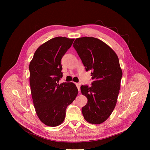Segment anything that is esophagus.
I'll return each instance as SVG.
<instances>
[{
    "mask_svg": "<svg viewBox=\"0 0 150 150\" xmlns=\"http://www.w3.org/2000/svg\"><path fill=\"white\" fill-rule=\"evenodd\" d=\"M76 86L78 90V91L80 90V87H81V84L79 83H76Z\"/></svg>",
    "mask_w": 150,
    "mask_h": 150,
    "instance_id": "34e87169",
    "label": "esophagus"
}]
</instances>
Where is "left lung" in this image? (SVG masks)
<instances>
[{"mask_svg": "<svg viewBox=\"0 0 150 150\" xmlns=\"http://www.w3.org/2000/svg\"><path fill=\"white\" fill-rule=\"evenodd\" d=\"M86 71H91V86L82 85L81 91L87 97L82 108L84 119L93 124H100L110 116L116 104L122 71L115 52L100 40L83 37L73 44Z\"/></svg>", "mask_w": 150, "mask_h": 150, "instance_id": "1", "label": "left lung"}]
</instances>
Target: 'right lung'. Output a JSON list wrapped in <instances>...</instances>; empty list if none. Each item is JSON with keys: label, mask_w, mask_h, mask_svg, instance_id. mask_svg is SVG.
Here are the masks:
<instances>
[{"label": "right lung", "mask_w": 150, "mask_h": 150, "mask_svg": "<svg viewBox=\"0 0 150 150\" xmlns=\"http://www.w3.org/2000/svg\"><path fill=\"white\" fill-rule=\"evenodd\" d=\"M74 41L64 37L49 40L37 49L30 63V83L35 112L40 120L49 126H58L64 121L67 107L78 93L72 82L58 83L63 76L61 59Z\"/></svg>", "instance_id": "add662e5"}]
</instances>
